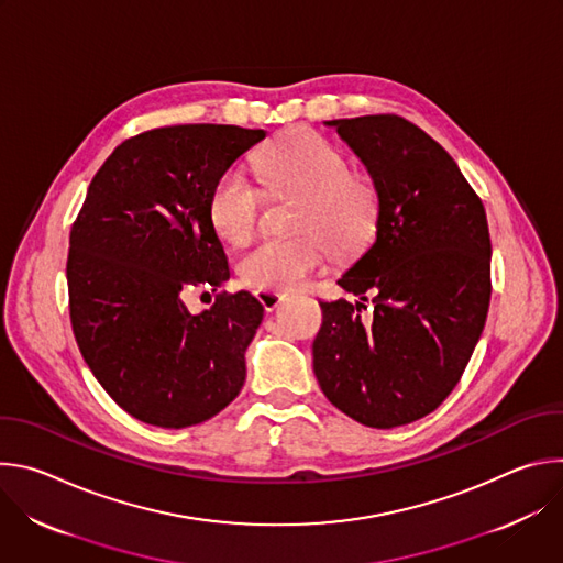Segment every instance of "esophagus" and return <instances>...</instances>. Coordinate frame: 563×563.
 Returning <instances> with one entry per match:
<instances>
[{
  "mask_svg": "<svg viewBox=\"0 0 563 563\" xmlns=\"http://www.w3.org/2000/svg\"><path fill=\"white\" fill-rule=\"evenodd\" d=\"M256 296H258L261 305L265 307V311H274L285 300V294H278V291H258Z\"/></svg>",
  "mask_w": 563,
  "mask_h": 563,
  "instance_id": "1",
  "label": "esophagus"
}]
</instances>
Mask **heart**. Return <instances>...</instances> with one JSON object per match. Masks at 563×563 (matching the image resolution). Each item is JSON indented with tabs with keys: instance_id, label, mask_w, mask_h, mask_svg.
<instances>
[{
	"instance_id": "obj_1",
	"label": "heart",
	"mask_w": 563,
	"mask_h": 563,
	"mask_svg": "<svg viewBox=\"0 0 563 563\" xmlns=\"http://www.w3.org/2000/svg\"><path fill=\"white\" fill-rule=\"evenodd\" d=\"M256 174L274 194L300 196L291 238H265L238 263V276L258 291H294L323 267L330 247L352 252L374 233L380 194L372 176L350 169L347 155L316 131L300 129L267 146ZM261 189L240 169H227L209 196L216 233L233 245L254 235Z\"/></svg>"
}]
</instances>
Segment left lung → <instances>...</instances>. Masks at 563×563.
Returning a JSON list of instances; mask_svg holds the SVG:
<instances>
[{"instance_id":"left-lung-1","label":"left lung","mask_w":563,"mask_h":563,"mask_svg":"<svg viewBox=\"0 0 563 563\" xmlns=\"http://www.w3.org/2000/svg\"><path fill=\"white\" fill-rule=\"evenodd\" d=\"M380 194L376 235L320 302L313 374L354 421L389 430L434 412L456 387L490 305L486 209L450 153L394 113L330 120ZM375 311L362 318L364 302Z\"/></svg>"}]
</instances>
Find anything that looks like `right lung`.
<instances>
[{"label":"right lung","mask_w":563,"mask_h":563,"mask_svg":"<svg viewBox=\"0 0 563 563\" xmlns=\"http://www.w3.org/2000/svg\"><path fill=\"white\" fill-rule=\"evenodd\" d=\"M265 135L233 124L137 133L107 157L70 227L66 280L77 347L107 394L142 423L198 426L243 389L263 305L250 291H218L194 316L183 296L229 278L209 196Z\"/></svg>","instance_id":"obj_1"}]
</instances>
